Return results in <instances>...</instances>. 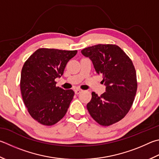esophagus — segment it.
Masks as SVG:
<instances>
[{
  "label": "esophagus",
  "mask_w": 159,
  "mask_h": 159,
  "mask_svg": "<svg viewBox=\"0 0 159 159\" xmlns=\"http://www.w3.org/2000/svg\"><path fill=\"white\" fill-rule=\"evenodd\" d=\"M74 92H75V94H79L80 93H81L83 90H82V89H76L74 90Z\"/></svg>",
  "instance_id": "34e87169"
}]
</instances>
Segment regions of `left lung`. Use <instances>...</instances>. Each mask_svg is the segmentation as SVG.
<instances>
[{
    "label": "left lung",
    "instance_id": "1",
    "mask_svg": "<svg viewBox=\"0 0 159 159\" xmlns=\"http://www.w3.org/2000/svg\"><path fill=\"white\" fill-rule=\"evenodd\" d=\"M92 60L94 70L102 75L106 92L101 96L92 92L87 108L102 126L119 122L128 113L137 91L136 72L131 60L115 44H97L81 51Z\"/></svg>",
    "mask_w": 159,
    "mask_h": 159
}]
</instances>
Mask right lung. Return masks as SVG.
<instances>
[{
	"label": "right lung",
	"mask_w": 159,
	"mask_h": 159,
	"mask_svg": "<svg viewBox=\"0 0 159 159\" xmlns=\"http://www.w3.org/2000/svg\"><path fill=\"white\" fill-rule=\"evenodd\" d=\"M77 51L39 48L23 66L20 88L31 117L45 126L56 124L65 116L73 99L72 89L56 87L55 79L64 73Z\"/></svg>",
	"instance_id": "add662e5"
}]
</instances>
